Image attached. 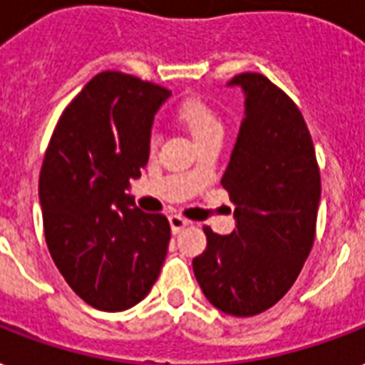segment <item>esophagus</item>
Returning a JSON list of instances; mask_svg holds the SVG:
<instances>
[{
    "label": "esophagus",
    "mask_w": 365,
    "mask_h": 365,
    "mask_svg": "<svg viewBox=\"0 0 365 365\" xmlns=\"http://www.w3.org/2000/svg\"><path fill=\"white\" fill-rule=\"evenodd\" d=\"M169 225H171V230H173V234H177V232H180L182 228L188 227V225H190V221L182 219L180 215H171V217H169Z\"/></svg>",
    "instance_id": "1"
}]
</instances>
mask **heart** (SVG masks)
Listing matches in <instances>:
<instances>
[{
	"label": "heart",
	"mask_w": 365,
	"mask_h": 365,
	"mask_svg": "<svg viewBox=\"0 0 365 365\" xmlns=\"http://www.w3.org/2000/svg\"><path fill=\"white\" fill-rule=\"evenodd\" d=\"M175 118L188 129L197 144L213 137H222V121L211 104L202 97H188L177 106ZM160 143L156 131L150 135V148L154 150Z\"/></svg>",
	"instance_id": "obj_1"
}]
</instances>
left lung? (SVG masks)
Returning <instances> with one entry per match:
<instances>
[{
    "label": "left lung",
    "mask_w": 365,
    "mask_h": 365,
    "mask_svg": "<svg viewBox=\"0 0 365 365\" xmlns=\"http://www.w3.org/2000/svg\"><path fill=\"white\" fill-rule=\"evenodd\" d=\"M244 120L221 185L236 205L228 236L203 228L207 247L192 261L203 295L225 314L255 316L295 284L316 234L320 169L303 114L255 72L234 76Z\"/></svg>",
    "instance_id": "1"
}]
</instances>
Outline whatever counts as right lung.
Listing matches in <instances>:
<instances>
[{
	"mask_svg": "<svg viewBox=\"0 0 365 365\" xmlns=\"http://www.w3.org/2000/svg\"><path fill=\"white\" fill-rule=\"evenodd\" d=\"M171 91L121 72H101L68 104L39 173L45 242L66 284L93 309L140 303L171 240L163 215L127 194L150 156L158 108Z\"/></svg>",
	"mask_w": 365,
	"mask_h": 365,
	"instance_id": "right-lung-1",
	"label": "right lung"
}]
</instances>
